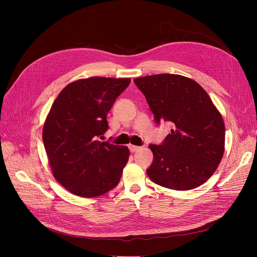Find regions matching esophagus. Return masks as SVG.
Wrapping results in <instances>:
<instances>
[{
    "label": "esophagus",
    "instance_id": "obj_1",
    "mask_svg": "<svg viewBox=\"0 0 257 257\" xmlns=\"http://www.w3.org/2000/svg\"><path fill=\"white\" fill-rule=\"evenodd\" d=\"M141 149H142V148H141V147H139V146L129 145V150H130V152H132V153L137 152V151H139V150H141Z\"/></svg>",
    "mask_w": 257,
    "mask_h": 257
}]
</instances>
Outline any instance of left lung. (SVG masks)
<instances>
[{
    "label": "left lung",
    "instance_id": "obj_1",
    "mask_svg": "<svg viewBox=\"0 0 257 257\" xmlns=\"http://www.w3.org/2000/svg\"><path fill=\"white\" fill-rule=\"evenodd\" d=\"M154 114L171 133L160 145H149L153 163L147 170L156 184L193 190L210 178L224 154L225 125L208 93L196 81L158 74L134 79Z\"/></svg>",
    "mask_w": 257,
    "mask_h": 257
}]
</instances>
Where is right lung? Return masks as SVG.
Segmentation results:
<instances>
[{
	"label": "right lung",
	"mask_w": 257,
	"mask_h": 257,
	"mask_svg": "<svg viewBox=\"0 0 257 257\" xmlns=\"http://www.w3.org/2000/svg\"><path fill=\"white\" fill-rule=\"evenodd\" d=\"M130 79L91 77L67 84L54 101L43 141L54 177L67 191L84 198L115 187L129 158L126 146L101 142L107 112Z\"/></svg>",
	"instance_id": "obj_1"
}]
</instances>
